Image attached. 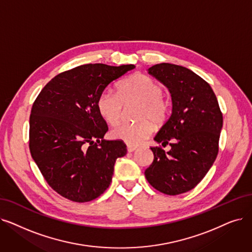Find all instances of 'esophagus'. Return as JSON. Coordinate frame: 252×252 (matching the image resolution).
<instances>
[{
    "label": "esophagus",
    "instance_id": "obj_1",
    "mask_svg": "<svg viewBox=\"0 0 252 252\" xmlns=\"http://www.w3.org/2000/svg\"><path fill=\"white\" fill-rule=\"evenodd\" d=\"M126 149H127L128 152H133V151H135V150L137 149V147H136V146H133V145H127V146H126Z\"/></svg>",
    "mask_w": 252,
    "mask_h": 252
}]
</instances>
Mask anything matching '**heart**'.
Masks as SVG:
<instances>
[{
    "label": "heart",
    "mask_w": 252,
    "mask_h": 252,
    "mask_svg": "<svg viewBox=\"0 0 252 252\" xmlns=\"http://www.w3.org/2000/svg\"><path fill=\"white\" fill-rule=\"evenodd\" d=\"M163 86L145 74L137 73L125 79L118 86V94L104 91L97 99V110L110 126H116L124 114L125 106L138 104L135 124H123L110 133L115 140L129 145H138L153 130V125L166 123L170 113V103L163 96Z\"/></svg>",
    "instance_id": "heart-1"
}]
</instances>
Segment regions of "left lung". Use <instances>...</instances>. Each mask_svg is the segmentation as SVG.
<instances>
[{
    "instance_id": "1",
    "label": "left lung",
    "mask_w": 252,
    "mask_h": 252,
    "mask_svg": "<svg viewBox=\"0 0 252 252\" xmlns=\"http://www.w3.org/2000/svg\"><path fill=\"white\" fill-rule=\"evenodd\" d=\"M148 73L166 85L172 96V114L151 147L153 161L145 177L157 190L176 195L198 185L218 153L222 113L209 83L188 68L168 63L152 65Z\"/></svg>"
}]
</instances>
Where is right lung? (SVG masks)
<instances>
[{
  "label": "right lung",
  "instance_id": "obj_1",
  "mask_svg": "<svg viewBox=\"0 0 252 252\" xmlns=\"http://www.w3.org/2000/svg\"><path fill=\"white\" fill-rule=\"evenodd\" d=\"M134 64L87 63L64 71L40 92L30 116V151L49 187L73 202H90L110 185L122 140L108 141L97 99Z\"/></svg>",
  "mask_w": 252,
  "mask_h": 252
}]
</instances>
